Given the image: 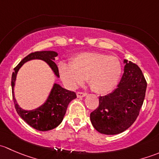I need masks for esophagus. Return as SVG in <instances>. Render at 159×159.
I'll list each match as a JSON object with an SVG mask.
<instances>
[{
  "instance_id": "1",
  "label": "esophagus",
  "mask_w": 159,
  "mask_h": 159,
  "mask_svg": "<svg viewBox=\"0 0 159 159\" xmlns=\"http://www.w3.org/2000/svg\"><path fill=\"white\" fill-rule=\"evenodd\" d=\"M87 95V94L84 92H77V97L78 98H82L85 97Z\"/></svg>"
}]
</instances>
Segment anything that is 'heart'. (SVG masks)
I'll list each match as a JSON object with an SVG mask.
<instances>
[{
	"label": "heart",
	"mask_w": 159,
	"mask_h": 159,
	"mask_svg": "<svg viewBox=\"0 0 159 159\" xmlns=\"http://www.w3.org/2000/svg\"><path fill=\"white\" fill-rule=\"evenodd\" d=\"M59 73L62 81L70 88L81 85L88 78L93 91L105 94L118 84L121 65L115 56L99 52H81L70 59L69 65L61 64Z\"/></svg>",
	"instance_id": "obj_1"
}]
</instances>
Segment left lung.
<instances>
[{
	"instance_id": "left-lung-1",
	"label": "left lung",
	"mask_w": 159,
	"mask_h": 159,
	"mask_svg": "<svg viewBox=\"0 0 159 159\" xmlns=\"http://www.w3.org/2000/svg\"><path fill=\"white\" fill-rule=\"evenodd\" d=\"M125 64L117 89L99 97V105L90 115L91 124L98 132L117 134L128 129L139 116L143 105L147 82L135 64Z\"/></svg>"
}]
</instances>
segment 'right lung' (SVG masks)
<instances>
[{
    "label": "right lung",
    "mask_w": 159,
    "mask_h": 159,
    "mask_svg": "<svg viewBox=\"0 0 159 159\" xmlns=\"http://www.w3.org/2000/svg\"><path fill=\"white\" fill-rule=\"evenodd\" d=\"M57 53L52 51H36L31 53L25 57L14 68L11 77L12 96L14 106L19 116L27 123L38 131H49L57 127L61 123L64 116L66 113L67 108L73 99L76 98L75 92L63 89L58 84H54L52 89L46 102L36 109L26 111L20 108L17 103L14 94V87L15 84L16 77L19 69L27 61L34 59H40L45 61L54 71V75L59 78L58 68L54 62Z\"/></svg>",
    "instance_id": "add662e5"
}]
</instances>
